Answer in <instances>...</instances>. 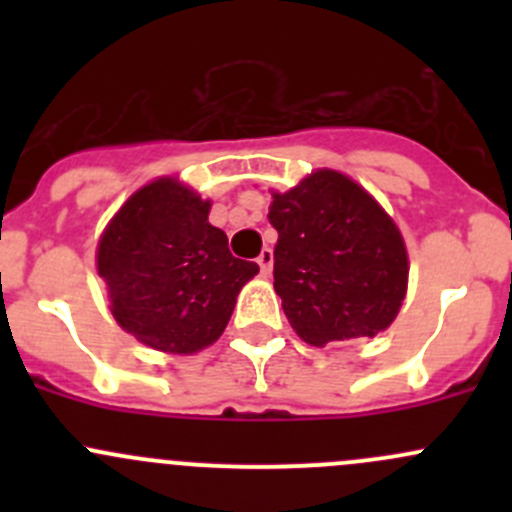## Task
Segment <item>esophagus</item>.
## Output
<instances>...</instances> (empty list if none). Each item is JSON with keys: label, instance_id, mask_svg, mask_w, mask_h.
Masks as SVG:
<instances>
[{"label": "esophagus", "instance_id": "obj_1", "mask_svg": "<svg viewBox=\"0 0 512 512\" xmlns=\"http://www.w3.org/2000/svg\"><path fill=\"white\" fill-rule=\"evenodd\" d=\"M272 262H275V255H272V250H270V247H262L260 257H257V265H260L262 275H270Z\"/></svg>", "mask_w": 512, "mask_h": 512}]
</instances>
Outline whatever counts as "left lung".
<instances>
[{
    "mask_svg": "<svg viewBox=\"0 0 512 512\" xmlns=\"http://www.w3.org/2000/svg\"><path fill=\"white\" fill-rule=\"evenodd\" d=\"M275 292L289 324L312 347L376 337L399 314L409 257L394 220L352 178L314 170L272 193Z\"/></svg>",
    "mask_w": 512,
    "mask_h": 512,
    "instance_id": "obj_1",
    "label": "left lung"
}]
</instances>
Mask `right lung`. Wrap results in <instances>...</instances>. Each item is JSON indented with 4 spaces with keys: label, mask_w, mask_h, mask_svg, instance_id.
Segmentation results:
<instances>
[{
    "label": "right lung",
    "mask_w": 512,
    "mask_h": 512,
    "mask_svg": "<svg viewBox=\"0 0 512 512\" xmlns=\"http://www.w3.org/2000/svg\"><path fill=\"white\" fill-rule=\"evenodd\" d=\"M210 200L175 178H158L126 200L98 242V275L128 334L168 354H195L225 332L257 262L232 257L208 223Z\"/></svg>",
    "instance_id": "add662e5"
}]
</instances>
